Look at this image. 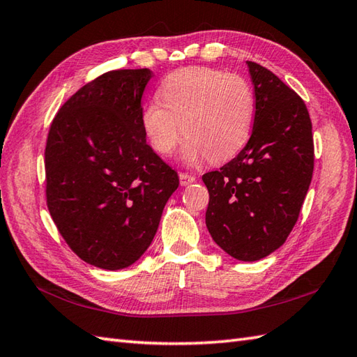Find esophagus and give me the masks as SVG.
Segmentation results:
<instances>
[{
	"mask_svg": "<svg viewBox=\"0 0 357 357\" xmlns=\"http://www.w3.org/2000/svg\"><path fill=\"white\" fill-rule=\"evenodd\" d=\"M196 181V178L190 173H179V183L181 185H188V184H193Z\"/></svg>",
	"mask_w": 357,
	"mask_h": 357,
	"instance_id": "esophagus-1",
	"label": "esophagus"
}]
</instances>
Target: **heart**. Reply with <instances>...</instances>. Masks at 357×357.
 <instances>
[{"mask_svg":"<svg viewBox=\"0 0 357 357\" xmlns=\"http://www.w3.org/2000/svg\"><path fill=\"white\" fill-rule=\"evenodd\" d=\"M159 100L142 109V127L159 155L169 156L184 136V158L224 162L245 146L253 127L256 100L239 77L208 67H185L159 87Z\"/></svg>","mask_w":357,"mask_h":357,"instance_id":"obj_1","label":"heart"}]
</instances>
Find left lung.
I'll return each mask as SVG.
<instances>
[{
    "label": "left lung",
    "instance_id": "obj_1",
    "mask_svg": "<svg viewBox=\"0 0 357 357\" xmlns=\"http://www.w3.org/2000/svg\"><path fill=\"white\" fill-rule=\"evenodd\" d=\"M247 64L256 98L252 136L236 158L202 181L211 238L234 259L252 262L282 245L298 221L314 144L302 98L261 64Z\"/></svg>",
    "mask_w": 357,
    "mask_h": 357
}]
</instances>
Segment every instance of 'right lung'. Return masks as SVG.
<instances>
[{"instance_id":"add662e5","label":"right lung","mask_w":357,"mask_h":357,"mask_svg":"<svg viewBox=\"0 0 357 357\" xmlns=\"http://www.w3.org/2000/svg\"><path fill=\"white\" fill-rule=\"evenodd\" d=\"M149 69L102 73L53 118L44 151L45 199L58 231L82 261L104 270L149 248L178 173L146 141Z\"/></svg>"}]
</instances>
